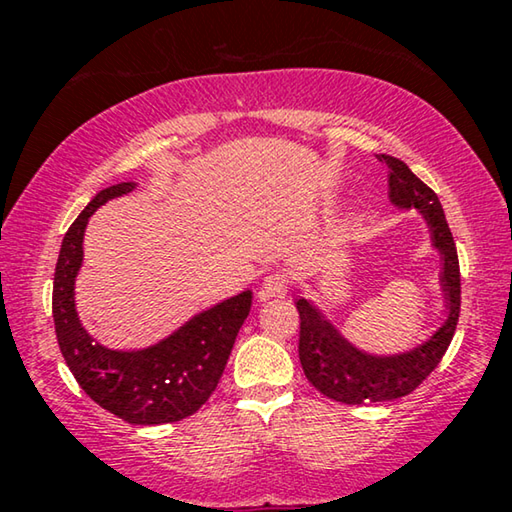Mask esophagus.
Segmentation results:
<instances>
[{"instance_id": "34e87169", "label": "esophagus", "mask_w": 512, "mask_h": 512, "mask_svg": "<svg viewBox=\"0 0 512 512\" xmlns=\"http://www.w3.org/2000/svg\"><path fill=\"white\" fill-rule=\"evenodd\" d=\"M287 291H289V277L284 273H271V275H266L262 291H259V298L262 300L282 298V296H287Z\"/></svg>"}]
</instances>
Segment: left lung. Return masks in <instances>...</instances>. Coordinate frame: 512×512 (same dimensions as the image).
Segmentation results:
<instances>
[{
  "mask_svg": "<svg viewBox=\"0 0 512 512\" xmlns=\"http://www.w3.org/2000/svg\"><path fill=\"white\" fill-rule=\"evenodd\" d=\"M388 164V189L391 201L400 207H418L433 232V246L445 259L443 289L447 291L449 318L422 348L400 357H368L345 343L334 327L309 305L298 300L300 314V363L305 377L316 391L334 402L357 406L366 402H388L413 393L427 379L454 339L458 314H461V268L456 244L449 230L436 192L427 187L402 160L393 155H377Z\"/></svg>",
  "mask_w": 512,
  "mask_h": 512,
  "instance_id": "1",
  "label": "left lung"
}]
</instances>
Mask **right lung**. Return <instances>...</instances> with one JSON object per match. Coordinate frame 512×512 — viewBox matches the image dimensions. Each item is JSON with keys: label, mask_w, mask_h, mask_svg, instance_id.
Wrapping results in <instances>:
<instances>
[{"label": "right lung", "mask_w": 512, "mask_h": 512, "mask_svg": "<svg viewBox=\"0 0 512 512\" xmlns=\"http://www.w3.org/2000/svg\"><path fill=\"white\" fill-rule=\"evenodd\" d=\"M133 187V183H119L101 189L69 225L56 262L51 311L60 352L85 395L124 422L149 427L185 420L210 400L239 329L250 314L253 293L244 291L203 311L167 341L142 352H115L94 343L74 309V277L83 259V230L99 205Z\"/></svg>", "instance_id": "add662e5"}]
</instances>
